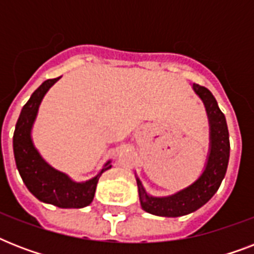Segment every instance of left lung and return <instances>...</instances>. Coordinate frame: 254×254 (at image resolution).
<instances>
[{
	"label": "left lung",
	"instance_id": "left-lung-1",
	"mask_svg": "<svg viewBox=\"0 0 254 254\" xmlns=\"http://www.w3.org/2000/svg\"><path fill=\"white\" fill-rule=\"evenodd\" d=\"M192 89L204 104L209 124V147L204 170L193 183L167 196H153L147 193L139 178L135 177L141 207L155 216L178 217L195 212L216 193L227 173L229 133L225 116L207 88L192 84Z\"/></svg>",
	"mask_w": 254,
	"mask_h": 254
}]
</instances>
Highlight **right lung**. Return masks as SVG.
Instances as JSON below:
<instances>
[{
    "instance_id": "obj_1",
    "label": "right lung",
    "mask_w": 254,
    "mask_h": 254,
    "mask_svg": "<svg viewBox=\"0 0 254 254\" xmlns=\"http://www.w3.org/2000/svg\"><path fill=\"white\" fill-rule=\"evenodd\" d=\"M59 79L61 77L43 81L22 108L13 135L14 158L22 181L38 200L59 208H83L93 200L99 178L104 171L111 169V161H108L97 175L91 179L75 182L42 158L31 137L42 100Z\"/></svg>"
}]
</instances>
